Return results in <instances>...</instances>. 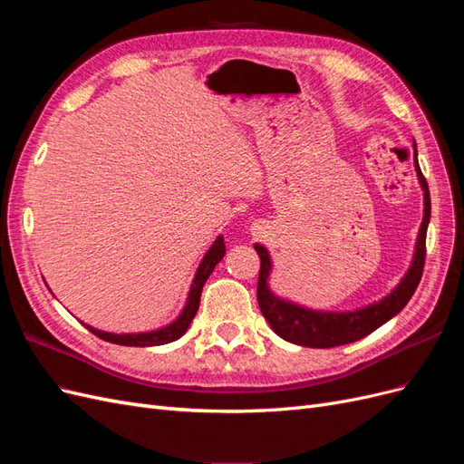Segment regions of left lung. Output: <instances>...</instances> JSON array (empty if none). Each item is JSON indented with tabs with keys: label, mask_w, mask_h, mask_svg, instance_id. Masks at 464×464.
Returning a JSON list of instances; mask_svg holds the SVG:
<instances>
[{
	"label": "left lung",
	"mask_w": 464,
	"mask_h": 464,
	"mask_svg": "<svg viewBox=\"0 0 464 464\" xmlns=\"http://www.w3.org/2000/svg\"><path fill=\"white\" fill-rule=\"evenodd\" d=\"M414 166L420 179V186L424 189V218L422 227L418 232L414 259L409 273L399 283V286L392 290L389 296L379 300L377 304H370L366 307H360L354 312H315L307 310V307L296 305L288 300L276 298L271 292L266 280L271 273V257L269 251L263 246L256 244V251L261 259L259 269V283H257V302L261 307V314L269 321L271 329L288 343L310 346V348H333L363 339V336L373 333L377 327H382L391 317H395L402 307L409 304L414 290L420 285V278L424 273V261H426V232L431 215V201H430V189L428 181L420 170L418 157H416V143H414Z\"/></svg>",
	"instance_id": "1"
}]
</instances>
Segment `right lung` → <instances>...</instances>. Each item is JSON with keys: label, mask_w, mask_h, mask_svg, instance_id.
Instances as JSON below:
<instances>
[{"label": "right lung", "mask_w": 464, "mask_h": 464, "mask_svg": "<svg viewBox=\"0 0 464 464\" xmlns=\"http://www.w3.org/2000/svg\"><path fill=\"white\" fill-rule=\"evenodd\" d=\"M224 254H227V246H224V237L218 236L215 244L208 247L201 265L198 266V273H195L184 312H181L179 317L174 323H170V325H166L157 331H150V333H135V334H114V333L98 331V329L87 325V323H82V325H85L92 334H96L98 339L114 343V344H121V346H159V344H168L172 341H178L179 336L188 331L195 314H198L203 286L207 283V278L210 276V273H213L217 263L224 257Z\"/></svg>", "instance_id": "obj_1"}]
</instances>
